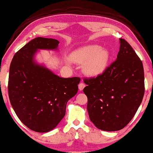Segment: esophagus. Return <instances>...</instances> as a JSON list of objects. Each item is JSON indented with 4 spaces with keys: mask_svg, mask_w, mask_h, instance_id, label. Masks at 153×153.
Here are the masks:
<instances>
[{
    "mask_svg": "<svg viewBox=\"0 0 153 153\" xmlns=\"http://www.w3.org/2000/svg\"><path fill=\"white\" fill-rule=\"evenodd\" d=\"M85 83H83V82H80V83L78 85L79 90H80V91H82V90H83V88H85Z\"/></svg>",
    "mask_w": 153,
    "mask_h": 153,
    "instance_id": "1",
    "label": "esophagus"
}]
</instances>
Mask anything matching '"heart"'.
Listing matches in <instances>:
<instances>
[{"label": "heart", "mask_w": 153, "mask_h": 153, "mask_svg": "<svg viewBox=\"0 0 153 153\" xmlns=\"http://www.w3.org/2000/svg\"><path fill=\"white\" fill-rule=\"evenodd\" d=\"M110 51L98 45H90L73 52L72 59L78 63H85L84 72L88 75L97 77L104 73L109 65Z\"/></svg>", "instance_id": "b5f03b06"}]
</instances>
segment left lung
Wrapping results in <instances>:
<instances>
[{
	"label": "left lung",
	"instance_id": "left-lung-1",
	"mask_svg": "<svg viewBox=\"0 0 153 153\" xmlns=\"http://www.w3.org/2000/svg\"><path fill=\"white\" fill-rule=\"evenodd\" d=\"M115 61L96 78L85 79L90 120L98 129L125 128L140 105L145 93L143 62L131 45L120 38Z\"/></svg>",
	"mask_w": 153,
	"mask_h": 153
}]
</instances>
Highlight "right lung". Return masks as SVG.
<instances>
[{
    "label": "right lung",
    "mask_w": 153,
    "mask_h": 153,
    "mask_svg": "<svg viewBox=\"0 0 153 153\" xmlns=\"http://www.w3.org/2000/svg\"><path fill=\"white\" fill-rule=\"evenodd\" d=\"M59 41L38 37L15 54L9 70L8 95L20 120L29 129L48 132L65 115L68 101L78 93L80 78H60L35 59L40 50L58 51Z\"/></svg>",
    "instance_id": "1"
}]
</instances>
